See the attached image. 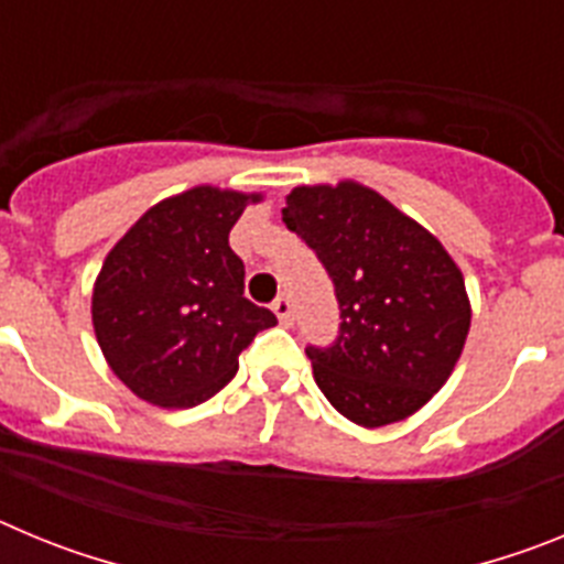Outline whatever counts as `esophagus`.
<instances>
[{"label":"esophagus","instance_id":"34e87169","mask_svg":"<svg viewBox=\"0 0 564 564\" xmlns=\"http://www.w3.org/2000/svg\"><path fill=\"white\" fill-rule=\"evenodd\" d=\"M271 307H273V313H276V318H279V322H282V325H291V316H293L291 299L279 296Z\"/></svg>","mask_w":564,"mask_h":564}]
</instances>
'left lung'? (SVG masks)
Returning a JSON list of instances; mask_svg holds the SVG:
<instances>
[{
    "label": "left lung",
    "mask_w": 564,
    "mask_h": 564,
    "mask_svg": "<svg viewBox=\"0 0 564 564\" xmlns=\"http://www.w3.org/2000/svg\"><path fill=\"white\" fill-rule=\"evenodd\" d=\"M282 220L336 285L333 347H307L313 378L347 421L415 415L449 381L471 325L466 282L441 239L356 181L296 186Z\"/></svg>",
    "instance_id": "left-lung-1"
}]
</instances>
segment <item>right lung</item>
Masks as SVG:
<instances>
[{
    "instance_id": "1",
    "label": "right lung",
    "mask_w": 564,
    "mask_h": 564,
    "mask_svg": "<svg viewBox=\"0 0 564 564\" xmlns=\"http://www.w3.org/2000/svg\"><path fill=\"white\" fill-rule=\"evenodd\" d=\"M262 194L194 186L154 203L112 246L93 285V327L109 370L143 401L188 410L234 378L239 352L276 325L248 302L228 234Z\"/></svg>"
}]
</instances>
